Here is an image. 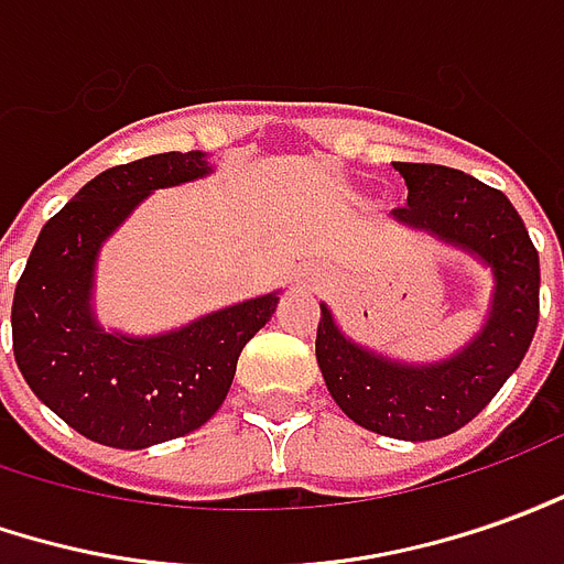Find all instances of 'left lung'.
<instances>
[{
  "label": "left lung",
  "mask_w": 564,
  "mask_h": 564,
  "mask_svg": "<svg viewBox=\"0 0 564 564\" xmlns=\"http://www.w3.org/2000/svg\"><path fill=\"white\" fill-rule=\"evenodd\" d=\"M395 169L408 186V205L395 208V220L485 260L495 273L491 316L454 359L399 365L347 340L322 306L316 362L349 421L380 436L423 442L473 421L525 359L541 316V260L500 189L433 162H395Z\"/></svg>",
  "instance_id": "obj_1"
}]
</instances>
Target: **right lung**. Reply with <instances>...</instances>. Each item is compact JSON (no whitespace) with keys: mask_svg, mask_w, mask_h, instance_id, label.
I'll return each instance as SVG.
<instances>
[{"mask_svg":"<svg viewBox=\"0 0 564 564\" xmlns=\"http://www.w3.org/2000/svg\"><path fill=\"white\" fill-rule=\"evenodd\" d=\"M208 174L205 153H156L97 174L42 227L11 304L14 362L64 423L110 448H147L199 430L224 405L242 347L279 297L217 310L181 332L126 337L91 316L100 242L159 186Z\"/></svg>","mask_w":564,"mask_h":564,"instance_id":"obj_1","label":"right lung"}]
</instances>
